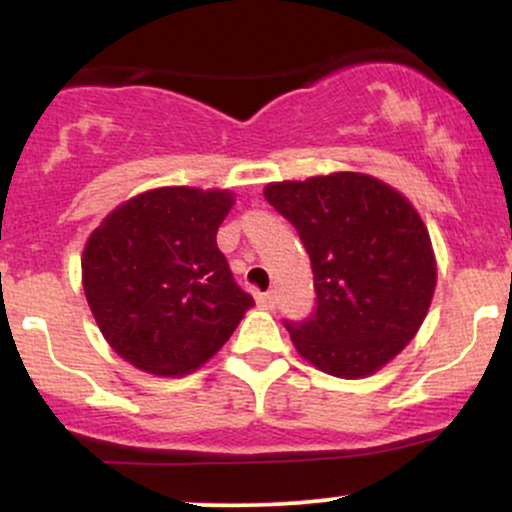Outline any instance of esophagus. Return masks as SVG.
Listing matches in <instances>:
<instances>
[{
    "label": "esophagus",
    "instance_id": "1",
    "mask_svg": "<svg viewBox=\"0 0 512 512\" xmlns=\"http://www.w3.org/2000/svg\"><path fill=\"white\" fill-rule=\"evenodd\" d=\"M257 305H260V308H264V310H272L274 305H276V296H274V291L260 293V296H257Z\"/></svg>",
    "mask_w": 512,
    "mask_h": 512
}]
</instances>
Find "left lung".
<instances>
[{
    "instance_id": "obj_1",
    "label": "left lung",
    "mask_w": 512,
    "mask_h": 512,
    "mask_svg": "<svg viewBox=\"0 0 512 512\" xmlns=\"http://www.w3.org/2000/svg\"><path fill=\"white\" fill-rule=\"evenodd\" d=\"M264 197L293 223L313 267V313L284 320L298 354L337 378L383 368L414 339L436 289L421 216L361 173L272 182Z\"/></svg>"
}]
</instances>
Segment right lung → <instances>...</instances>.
Instances as JSON below:
<instances>
[{"instance_id":"obj_1","label":"right lung","mask_w":512,"mask_h":512,"mask_svg":"<svg viewBox=\"0 0 512 512\" xmlns=\"http://www.w3.org/2000/svg\"><path fill=\"white\" fill-rule=\"evenodd\" d=\"M226 190L161 187L117 207L88 238L81 274L103 337L154 375H185L228 342L250 293L233 279L216 231Z\"/></svg>"}]
</instances>
